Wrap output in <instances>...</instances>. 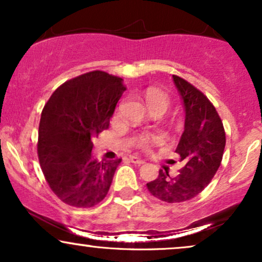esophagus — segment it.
Returning a JSON list of instances; mask_svg holds the SVG:
<instances>
[{
	"label": "esophagus",
	"mask_w": 262,
	"mask_h": 262,
	"mask_svg": "<svg viewBox=\"0 0 262 262\" xmlns=\"http://www.w3.org/2000/svg\"><path fill=\"white\" fill-rule=\"evenodd\" d=\"M129 160H130V162H133V164H135V165H143L144 162H145L143 159L138 158V156H130V158H129Z\"/></svg>",
	"instance_id": "34e87169"
}]
</instances>
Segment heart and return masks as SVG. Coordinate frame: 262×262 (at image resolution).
<instances>
[{"label": "heart", "mask_w": 262, "mask_h": 262, "mask_svg": "<svg viewBox=\"0 0 262 262\" xmlns=\"http://www.w3.org/2000/svg\"><path fill=\"white\" fill-rule=\"evenodd\" d=\"M144 98H145L146 106L149 107V110L161 108L165 112L167 106H169V98H167V96L158 89L146 90ZM162 143H164V138L160 134H143L135 141V146L138 149H140L141 151H149L151 148L160 145Z\"/></svg>", "instance_id": "1"}]
</instances>
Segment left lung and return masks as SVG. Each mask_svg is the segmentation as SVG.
<instances>
[{
    "label": "left lung",
    "mask_w": 262,
    "mask_h": 262,
    "mask_svg": "<svg viewBox=\"0 0 262 262\" xmlns=\"http://www.w3.org/2000/svg\"><path fill=\"white\" fill-rule=\"evenodd\" d=\"M185 107V130L175 150L182 169L175 176L159 171L158 179L146 183L152 196L166 203L192 200L207 187L221 166L225 132L214 106L200 90L172 75Z\"/></svg>",
    "instance_id": "obj_1"
}]
</instances>
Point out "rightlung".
Instances as JSON below:
<instances>
[{
    "label": "right lung",
    "mask_w": 262,
    "mask_h": 262,
    "mask_svg": "<svg viewBox=\"0 0 262 262\" xmlns=\"http://www.w3.org/2000/svg\"><path fill=\"white\" fill-rule=\"evenodd\" d=\"M124 91L121 77L96 70L66 81L45 103L39 164L49 187L69 206L89 208L107 196L122 159H96L92 140L110 127Z\"/></svg>",
    "instance_id": "right-lung-1"
}]
</instances>
